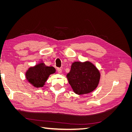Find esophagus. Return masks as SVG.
<instances>
[{"label":"esophagus","mask_w":132,"mask_h":132,"mask_svg":"<svg viewBox=\"0 0 132 132\" xmlns=\"http://www.w3.org/2000/svg\"><path fill=\"white\" fill-rule=\"evenodd\" d=\"M57 71H58V73H59V74L62 73V69L61 68H57Z\"/></svg>","instance_id":"esophagus-1"}]
</instances>
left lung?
Instances as JSON below:
<instances>
[{"label": "left lung", "instance_id": "1", "mask_svg": "<svg viewBox=\"0 0 132 132\" xmlns=\"http://www.w3.org/2000/svg\"><path fill=\"white\" fill-rule=\"evenodd\" d=\"M67 77L74 93L83 95L91 93L96 88L100 73L90 62H74Z\"/></svg>", "mask_w": 132, "mask_h": 132}]
</instances>
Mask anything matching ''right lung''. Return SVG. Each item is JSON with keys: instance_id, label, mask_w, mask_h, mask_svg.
<instances>
[{"instance_id": "1", "label": "right lung", "mask_w": 132, "mask_h": 132, "mask_svg": "<svg viewBox=\"0 0 132 132\" xmlns=\"http://www.w3.org/2000/svg\"><path fill=\"white\" fill-rule=\"evenodd\" d=\"M53 67L46 66L41 63L35 67H30L26 73V78L30 84L35 87H43L51 74L55 73Z\"/></svg>"}]
</instances>
